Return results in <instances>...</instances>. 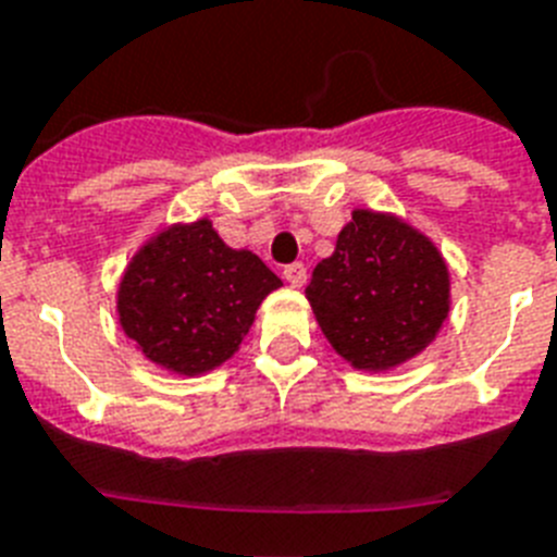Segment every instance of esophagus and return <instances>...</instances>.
<instances>
[{
	"label": "esophagus",
	"mask_w": 557,
	"mask_h": 557,
	"mask_svg": "<svg viewBox=\"0 0 557 557\" xmlns=\"http://www.w3.org/2000/svg\"><path fill=\"white\" fill-rule=\"evenodd\" d=\"M284 278H287L289 287H305V284H307V268H305V264H289V268H284Z\"/></svg>",
	"instance_id": "obj_1"
}]
</instances>
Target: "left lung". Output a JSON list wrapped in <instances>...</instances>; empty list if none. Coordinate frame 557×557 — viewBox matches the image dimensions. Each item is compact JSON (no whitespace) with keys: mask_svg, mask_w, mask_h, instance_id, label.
Wrapping results in <instances>:
<instances>
[{"mask_svg":"<svg viewBox=\"0 0 557 557\" xmlns=\"http://www.w3.org/2000/svg\"><path fill=\"white\" fill-rule=\"evenodd\" d=\"M321 333L361 372L407 364L449 319V268L407 219L356 207L305 289Z\"/></svg>","mask_w":557,"mask_h":557,"instance_id":"1","label":"left lung"}]
</instances>
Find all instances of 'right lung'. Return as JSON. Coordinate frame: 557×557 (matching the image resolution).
<instances>
[{"mask_svg":"<svg viewBox=\"0 0 557 557\" xmlns=\"http://www.w3.org/2000/svg\"><path fill=\"white\" fill-rule=\"evenodd\" d=\"M278 287L256 252L224 245L201 215L164 224L136 247L116 289V319L147 361L196 379L238 352Z\"/></svg>","mask_w":557,"mask_h":557,"instance_id":"add662e5","label":"right lung"}]
</instances>
